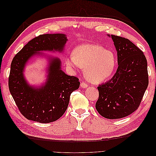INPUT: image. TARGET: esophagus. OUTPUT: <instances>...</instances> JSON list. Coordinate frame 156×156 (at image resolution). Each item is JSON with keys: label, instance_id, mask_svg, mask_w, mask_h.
I'll return each mask as SVG.
<instances>
[{"label": "esophagus", "instance_id": "34e87169", "mask_svg": "<svg viewBox=\"0 0 156 156\" xmlns=\"http://www.w3.org/2000/svg\"><path fill=\"white\" fill-rule=\"evenodd\" d=\"M81 87L82 88H87V87H88V85H87V84L85 82H82V83H81Z\"/></svg>", "mask_w": 156, "mask_h": 156}]
</instances>
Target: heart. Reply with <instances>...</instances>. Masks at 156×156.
Instances as JSON below:
<instances>
[{
    "mask_svg": "<svg viewBox=\"0 0 156 156\" xmlns=\"http://www.w3.org/2000/svg\"><path fill=\"white\" fill-rule=\"evenodd\" d=\"M65 62L69 68L85 69L88 79L93 83H101L112 75L116 59L112 51L98 45L85 44L77 47L73 55L66 58Z\"/></svg>",
    "mask_w": 156,
    "mask_h": 156,
    "instance_id": "1",
    "label": "heart"
}]
</instances>
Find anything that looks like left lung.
<instances>
[{
	"label": "left lung",
	"instance_id": "1",
	"mask_svg": "<svg viewBox=\"0 0 156 156\" xmlns=\"http://www.w3.org/2000/svg\"><path fill=\"white\" fill-rule=\"evenodd\" d=\"M111 38L119 67L111 79L98 87L96 108L106 119H119L131 115L140 105L148 85L147 60L143 52L128 39L115 35Z\"/></svg>",
	"mask_w": 156,
	"mask_h": 156
}]
</instances>
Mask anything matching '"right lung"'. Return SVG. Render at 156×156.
I'll return each mask as SVG.
<instances>
[{
	"label": "right lung",
	"mask_w": 156,
	"mask_h": 156,
	"mask_svg": "<svg viewBox=\"0 0 156 156\" xmlns=\"http://www.w3.org/2000/svg\"><path fill=\"white\" fill-rule=\"evenodd\" d=\"M67 37L63 34H42L28 42L14 56L11 64L8 87L16 104L27 119L40 123L57 120L66 111L71 94L80 85L79 79L61 70L58 58H51L45 84L34 88L23 75L26 63L42 51H62Z\"/></svg>",
	"instance_id": "right-lung-1"
}]
</instances>
